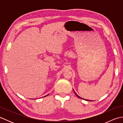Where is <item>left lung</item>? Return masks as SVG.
<instances>
[{
	"instance_id": "obj_1",
	"label": "left lung",
	"mask_w": 123,
	"mask_h": 123,
	"mask_svg": "<svg viewBox=\"0 0 123 123\" xmlns=\"http://www.w3.org/2000/svg\"><path fill=\"white\" fill-rule=\"evenodd\" d=\"M74 93H75V95H76V96H77L78 97V98H80V99H82V98H81V97H79V96H78V95H77V93H75V92H74ZM89 101H90V100H89Z\"/></svg>"
}]
</instances>
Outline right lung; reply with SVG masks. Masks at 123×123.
Instances as JSON below:
<instances>
[{"label":"right lung","instance_id":"obj_1","mask_svg":"<svg viewBox=\"0 0 123 123\" xmlns=\"http://www.w3.org/2000/svg\"><path fill=\"white\" fill-rule=\"evenodd\" d=\"M48 95H47V96H48ZM46 96H44V97H46Z\"/></svg>","mask_w":123,"mask_h":123}]
</instances>
